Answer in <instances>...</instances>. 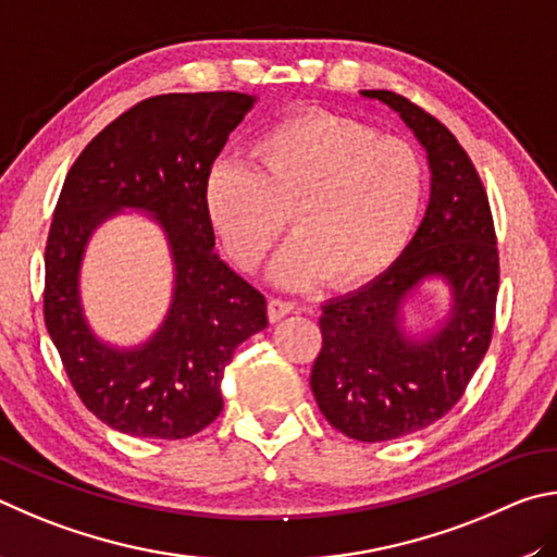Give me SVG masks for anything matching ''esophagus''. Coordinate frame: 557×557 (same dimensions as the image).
Instances as JSON below:
<instances>
[{
  "label": "esophagus",
  "instance_id": "obj_1",
  "mask_svg": "<svg viewBox=\"0 0 557 557\" xmlns=\"http://www.w3.org/2000/svg\"><path fill=\"white\" fill-rule=\"evenodd\" d=\"M290 313H296V304H290V300H281V298L269 300V320H271V323H278L281 318H286Z\"/></svg>",
  "mask_w": 557,
  "mask_h": 557
}]
</instances>
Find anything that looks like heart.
Listing matches in <instances>:
<instances>
[{
    "label": "heart",
    "instance_id": "heart-1",
    "mask_svg": "<svg viewBox=\"0 0 557 557\" xmlns=\"http://www.w3.org/2000/svg\"><path fill=\"white\" fill-rule=\"evenodd\" d=\"M253 171L218 163L205 181V212L232 261L259 271L288 224L296 239L273 278L339 290L376 281L411 242L425 171L411 144L376 136L349 116L310 110L286 116L249 146Z\"/></svg>",
    "mask_w": 557,
    "mask_h": 557
}]
</instances>
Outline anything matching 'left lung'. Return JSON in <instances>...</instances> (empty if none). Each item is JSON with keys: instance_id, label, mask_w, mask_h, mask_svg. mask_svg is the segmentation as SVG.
Here are the masks:
<instances>
[{"instance_id": "1", "label": "left lung", "mask_w": 557, "mask_h": 557, "mask_svg": "<svg viewBox=\"0 0 557 557\" xmlns=\"http://www.w3.org/2000/svg\"><path fill=\"white\" fill-rule=\"evenodd\" d=\"M362 95L392 107L423 144L431 202L392 269L323 306L310 388L339 433L382 443L423 431L462 398L492 343L499 249L482 178L453 132L401 95ZM428 277L451 286V315L423 341L406 338L400 306Z\"/></svg>"}]
</instances>
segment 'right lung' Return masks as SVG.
<instances>
[{
  "instance_id": "obj_1",
  "label": "right lung",
  "mask_w": 557,
  "mask_h": 557,
  "mask_svg": "<svg viewBox=\"0 0 557 557\" xmlns=\"http://www.w3.org/2000/svg\"><path fill=\"white\" fill-rule=\"evenodd\" d=\"M251 104L244 92L149 97L107 124L65 175L46 242L44 318L75 394L114 431L159 441L200 433L222 411L234 349L269 325L267 298L212 251L205 212V181ZM124 207L157 218L176 269L170 315L134 350L94 337L76 290L86 239Z\"/></svg>"
}]
</instances>
